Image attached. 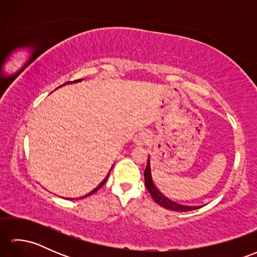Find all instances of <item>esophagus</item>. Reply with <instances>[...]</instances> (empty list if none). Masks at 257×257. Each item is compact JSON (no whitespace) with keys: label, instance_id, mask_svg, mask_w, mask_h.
I'll return each mask as SVG.
<instances>
[{"label":"esophagus","instance_id":"esophagus-1","mask_svg":"<svg viewBox=\"0 0 257 257\" xmlns=\"http://www.w3.org/2000/svg\"><path fill=\"white\" fill-rule=\"evenodd\" d=\"M149 138H150V134L147 132V130H140L139 133L136 134L134 141L136 145L141 146V145H145L147 141L149 140Z\"/></svg>","mask_w":257,"mask_h":257}]
</instances>
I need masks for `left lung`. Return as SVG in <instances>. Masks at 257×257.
Listing matches in <instances>:
<instances>
[{
	"mask_svg": "<svg viewBox=\"0 0 257 257\" xmlns=\"http://www.w3.org/2000/svg\"><path fill=\"white\" fill-rule=\"evenodd\" d=\"M145 183H146L147 190L149 191L150 195L152 196V199H154L158 204L163 206V207H166V209H168V210L177 211V212H183V211L196 210V209H199V207H202L201 205L191 206V205L179 204V203H177V202L168 199L167 196L156 187L154 180H152L151 170H150V160L149 159H148V162H147V168L145 170Z\"/></svg>",
	"mask_w": 257,
	"mask_h": 257,
	"instance_id": "left-lung-1",
	"label": "left lung"
}]
</instances>
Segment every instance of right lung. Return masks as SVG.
Listing matches in <instances>:
<instances>
[{
	"label": "right lung",
	"mask_w": 257,
	"mask_h": 257,
	"mask_svg": "<svg viewBox=\"0 0 257 257\" xmlns=\"http://www.w3.org/2000/svg\"><path fill=\"white\" fill-rule=\"evenodd\" d=\"M75 81H77V80H74V81H73V83H75ZM67 83H69V81H67ZM112 167H113V166H112ZM112 167H111V169H112ZM110 171H111V170H110ZM110 171H109V173H110ZM109 173L107 174V177H106L105 179H103V180H102V181H101V182L99 183V185H98V187H96V188H95L94 190H92V191H91V192H89L88 194H86V195H84V196H81V198H86V196H89V195H91V194H94L95 192H97V191H98V190H99V189H100V188L102 187V185L106 183V181H107V179H108V176H109Z\"/></svg>",
	"instance_id": "1"
}]
</instances>
